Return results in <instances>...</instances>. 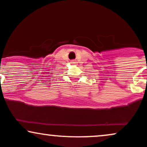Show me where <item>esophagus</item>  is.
I'll use <instances>...</instances> for the list:
<instances>
[{
  "label": "esophagus",
  "mask_w": 147,
  "mask_h": 147,
  "mask_svg": "<svg viewBox=\"0 0 147 147\" xmlns=\"http://www.w3.org/2000/svg\"><path fill=\"white\" fill-rule=\"evenodd\" d=\"M72 63H75V61H72Z\"/></svg>",
  "instance_id": "1"
}]
</instances>
